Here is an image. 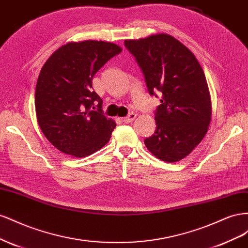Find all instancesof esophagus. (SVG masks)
I'll list each match as a JSON object with an SVG mask.
<instances>
[{
    "mask_svg": "<svg viewBox=\"0 0 248 248\" xmlns=\"http://www.w3.org/2000/svg\"><path fill=\"white\" fill-rule=\"evenodd\" d=\"M136 117H137V114L136 112H130V114L127 116V117H125L124 119H123V122L124 123H126V124H128V123H131L134 119H136Z\"/></svg>",
    "mask_w": 248,
    "mask_h": 248,
    "instance_id": "esophagus-1",
    "label": "esophagus"
}]
</instances>
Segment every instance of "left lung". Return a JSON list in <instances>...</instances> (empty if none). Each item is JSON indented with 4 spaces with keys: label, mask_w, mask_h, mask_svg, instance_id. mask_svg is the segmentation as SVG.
<instances>
[{
    "label": "left lung",
    "mask_w": 248,
    "mask_h": 248,
    "mask_svg": "<svg viewBox=\"0 0 248 248\" xmlns=\"http://www.w3.org/2000/svg\"><path fill=\"white\" fill-rule=\"evenodd\" d=\"M124 46L136 58L150 95L162 94L154 112L156 129L145 139L146 147L163 161L183 159L205 137L211 120L204 71L192 52L168 34L125 40Z\"/></svg>",
    "instance_id": "8db88e82"
}]
</instances>
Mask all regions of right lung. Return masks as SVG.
<instances>
[{
	"label": "right lung",
	"mask_w": 248,
	"mask_h": 248,
	"mask_svg": "<svg viewBox=\"0 0 248 248\" xmlns=\"http://www.w3.org/2000/svg\"><path fill=\"white\" fill-rule=\"evenodd\" d=\"M121 51L109 42H71L43 65L35 92L37 120L44 136L61 152L85 157L108 144L116 123L103 115L102 99L93 91L92 80Z\"/></svg>",
	"instance_id": "add662e5"
}]
</instances>
